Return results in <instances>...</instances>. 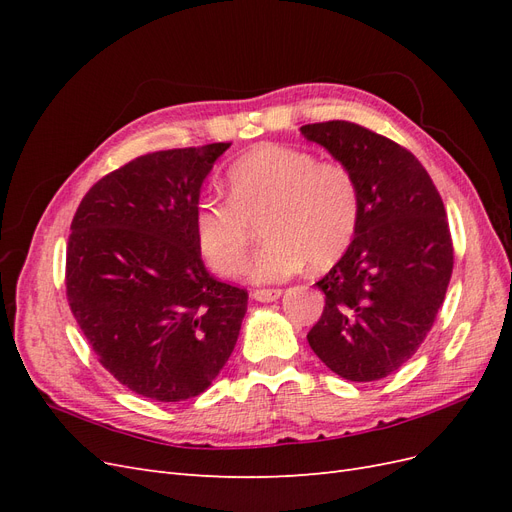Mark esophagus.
<instances>
[{"label":"esophagus","instance_id":"34e87169","mask_svg":"<svg viewBox=\"0 0 512 512\" xmlns=\"http://www.w3.org/2000/svg\"><path fill=\"white\" fill-rule=\"evenodd\" d=\"M252 297L260 303H271V301L282 297V290L280 288H260V290L252 292Z\"/></svg>","mask_w":512,"mask_h":512}]
</instances>
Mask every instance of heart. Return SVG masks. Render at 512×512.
<instances>
[{"instance_id": "b5f03b06", "label": "heart", "mask_w": 512, "mask_h": 512, "mask_svg": "<svg viewBox=\"0 0 512 512\" xmlns=\"http://www.w3.org/2000/svg\"><path fill=\"white\" fill-rule=\"evenodd\" d=\"M228 200L200 198L194 207V239L207 265L224 277L245 269L254 226L267 243L254 258L256 282H280L301 271L331 267L359 228L361 198L350 170L318 162L314 153L260 145L230 164Z\"/></svg>"}]
</instances>
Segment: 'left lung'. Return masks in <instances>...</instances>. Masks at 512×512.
<instances>
[{"instance_id": "8db88e82", "label": "left lung", "mask_w": 512, "mask_h": 512, "mask_svg": "<svg viewBox=\"0 0 512 512\" xmlns=\"http://www.w3.org/2000/svg\"><path fill=\"white\" fill-rule=\"evenodd\" d=\"M301 132L350 170L361 198L350 247L316 282L327 299L307 342L337 376L382 380L412 359L444 303L455 260L444 203L391 138L339 119Z\"/></svg>"}]
</instances>
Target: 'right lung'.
<instances>
[{
	"instance_id": "1",
	"label": "right lung",
	"mask_w": 512,
	"mask_h": 512,
	"mask_svg": "<svg viewBox=\"0 0 512 512\" xmlns=\"http://www.w3.org/2000/svg\"><path fill=\"white\" fill-rule=\"evenodd\" d=\"M230 143L153 151L108 173L70 224L66 297L100 365L136 395L207 391L235 350L247 290L207 271L194 207Z\"/></svg>"
}]
</instances>
